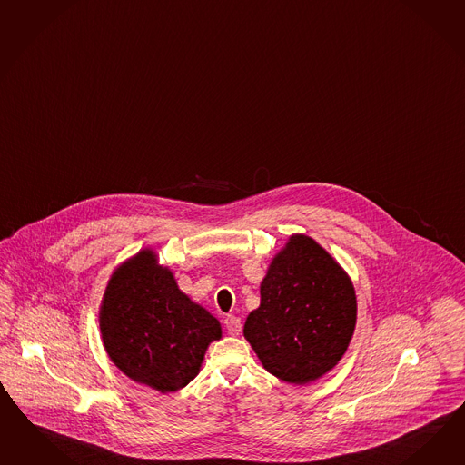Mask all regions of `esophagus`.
I'll list each match as a JSON object with an SVG mask.
<instances>
[{"instance_id":"34e87169","label":"esophagus","mask_w":465,"mask_h":465,"mask_svg":"<svg viewBox=\"0 0 465 465\" xmlns=\"http://www.w3.org/2000/svg\"><path fill=\"white\" fill-rule=\"evenodd\" d=\"M225 327L226 331L235 337V335H240V331H242V322H240V318H237V316L228 314L225 318Z\"/></svg>"}]
</instances>
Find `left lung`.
Segmentation results:
<instances>
[{"instance_id": "8db88e82", "label": "left lung", "mask_w": 465, "mask_h": 465, "mask_svg": "<svg viewBox=\"0 0 465 465\" xmlns=\"http://www.w3.org/2000/svg\"><path fill=\"white\" fill-rule=\"evenodd\" d=\"M355 322L349 274L316 240L294 233L269 264L243 337L267 372L304 386L339 364Z\"/></svg>"}]
</instances>
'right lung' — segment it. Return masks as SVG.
<instances>
[{
  "label": "right lung",
  "instance_id": "add662e5",
  "mask_svg": "<svg viewBox=\"0 0 465 465\" xmlns=\"http://www.w3.org/2000/svg\"><path fill=\"white\" fill-rule=\"evenodd\" d=\"M100 331L112 362L163 394L188 386L208 345L222 339L220 322L179 289L152 249L114 269L101 302Z\"/></svg>",
  "mask_w": 465,
  "mask_h": 465
}]
</instances>
